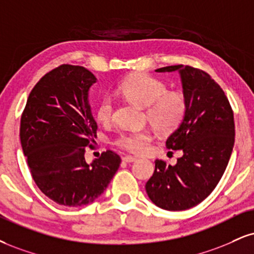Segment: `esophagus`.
Instances as JSON below:
<instances>
[{
  "mask_svg": "<svg viewBox=\"0 0 254 254\" xmlns=\"http://www.w3.org/2000/svg\"><path fill=\"white\" fill-rule=\"evenodd\" d=\"M136 158L132 157V156H124L123 157V162L125 163H131V162H135Z\"/></svg>",
  "mask_w": 254,
  "mask_h": 254,
  "instance_id": "esophagus-1",
  "label": "esophagus"
}]
</instances>
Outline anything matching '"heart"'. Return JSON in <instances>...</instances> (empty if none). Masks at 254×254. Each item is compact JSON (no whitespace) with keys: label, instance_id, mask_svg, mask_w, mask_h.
<instances>
[{"label":"heart","instance_id":"heart-1","mask_svg":"<svg viewBox=\"0 0 254 254\" xmlns=\"http://www.w3.org/2000/svg\"><path fill=\"white\" fill-rule=\"evenodd\" d=\"M122 96L140 106H146V117L160 132H173L180 127L187 114V99L180 91H167L160 79L145 73H136L125 78L118 85ZM112 100L104 97L98 103L96 118L99 123L108 124L112 118ZM152 138L149 130H136L122 133L116 144L124 150L140 154L145 151Z\"/></svg>","mask_w":254,"mask_h":254}]
</instances>
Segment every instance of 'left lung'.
Wrapping results in <instances>:
<instances>
[{
    "label": "left lung",
    "mask_w": 254,
    "mask_h": 254,
    "mask_svg": "<svg viewBox=\"0 0 254 254\" xmlns=\"http://www.w3.org/2000/svg\"><path fill=\"white\" fill-rule=\"evenodd\" d=\"M174 71L181 75L187 114L166 145L183 155L175 166L155 161L145 190L160 208L186 210L202 202L224 175L233 150L235 127L227 97L208 73L183 65L156 69Z\"/></svg>",
    "instance_id": "1"
}]
</instances>
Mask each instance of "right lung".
<instances>
[{
  "label": "right lung",
  "mask_w": 254,
  "mask_h": 254,
  "mask_svg": "<svg viewBox=\"0 0 254 254\" xmlns=\"http://www.w3.org/2000/svg\"><path fill=\"white\" fill-rule=\"evenodd\" d=\"M96 81L85 67L60 65L38 81L21 116V145L33 180L63 206L93 202L121 164L112 150L91 164L85 161L98 127L88 104V90Z\"/></svg>",
  "instance_id": "add662e5"
}]
</instances>
